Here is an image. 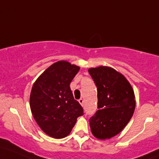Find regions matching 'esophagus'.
Masks as SVG:
<instances>
[{
  "instance_id": "obj_1",
  "label": "esophagus",
  "mask_w": 159,
  "mask_h": 159,
  "mask_svg": "<svg viewBox=\"0 0 159 159\" xmlns=\"http://www.w3.org/2000/svg\"><path fill=\"white\" fill-rule=\"evenodd\" d=\"M78 102H79V103L81 104V106H84V99H80L79 100H78Z\"/></svg>"
}]
</instances>
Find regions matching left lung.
I'll return each instance as SVG.
<instances>
[{
  "label": "left lung",
  "mask_w": 159,
  "mask_h": 159,
  "mask_svg": "<svg viewBox=\"0 0 159 159\" xmlns=\"http://www.w3.org/2000/svg\"><path fill=\"white\" fill-rule=\"evenodd\" d=\"M97 88L99 110L90 118L92 134L99 139L111 138L125 128L135 110L131 84L121 73L109 66L88 69Z\"/></svg>",
  "instance_id": "obj_1"
}]
</instances>
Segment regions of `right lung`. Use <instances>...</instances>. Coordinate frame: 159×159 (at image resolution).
<instances>
[{
	"label": "right lung",
	"mask_w": 159,
	"mask_h": 159,
	"mask_svg": "<svg viewBox=\"0 0 159 159\" xmlns=\"http://www.w3.org/2000/svg\"><path fill=\"white\" fill-rule=\"evenodd\" d=\"M79 69L67 61H58L38 77L31 88L32 116L41 130L53 138L67 137L77 118L84 114L69 86Z\"/></svg>",
	"instance_id": "obj_1"
}]
</instances>
